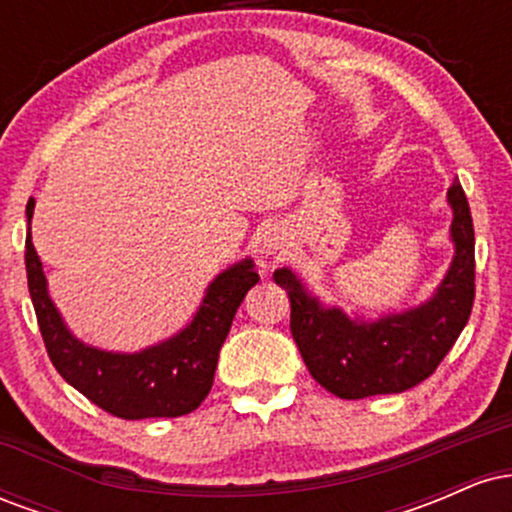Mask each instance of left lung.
I'll use <instances>...</instances> for the list:
<instances>
[{"mask_svg":"<svg viewBox=\"0 0 512 512\" xmlns=\"http://www.w3.org/2000/svg\"><path fill=\"white\" fill-rule=\"evenodd\" d=\"M455 257L436 296L416 310L378 322H351L308 296L289 269L274 281L289 291L291 334L310 375L339 399L395 395L419 385L457 342L474 305V223L455 178L448 190Z\"/></svg>","mask_w":512,"mask_h":512,"instance_id":"obj_1","label":"left lung"}]
</instances>
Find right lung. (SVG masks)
<instances>
[{"mask_svg": "<svg viewBox=\"0 0 512 512\" xmlns=\"http://www.w3.org/2000/svg\"><path fill=\"white\" fill-rule=\"evenodd\" d=\"M35 199H28L26 216L31 231ZM28 291L38 317L45 349L57 373L81 395L117 419H175L195 411L214 383L219 349L226 342L236 310L245 293L260 281L245 260L216 276L192 325L178 337L151 346L142 354H108L76 342L45 289L43 264L26 238Z\"/></svg>", "mask_w": 512, "mask_h": 512, "instance_id": "1", "label": "right lung"}]
</instances>
